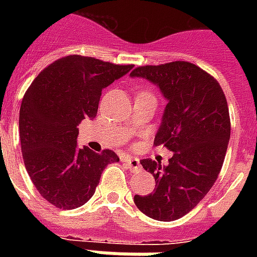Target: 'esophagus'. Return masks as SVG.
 <instances>
[{"instance_id":"1","label":"esophagus","mask_w":257,"mask_h":257,"mask_svg":"<svg viewBox=\"0 0 257 257\" xmlns=\"http://www.w3.org/2000/svg\"><path fill=\"white\" fill-rule=\"evenodd\" d=\"M123 162H125V164H126V167H128L129 169H132V171H139L140 168H142L140 161L138 160V158H131V157H126V158L123 160Z\"/></svg>"}]
</instances>
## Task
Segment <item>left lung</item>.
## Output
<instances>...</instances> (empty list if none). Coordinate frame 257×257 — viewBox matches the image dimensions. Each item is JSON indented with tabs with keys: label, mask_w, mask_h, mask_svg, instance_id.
Returning <instances> with one entry per match:
<instances>
[{
	"label": "left lung",
	"mask_w": 257,
	"mask_h": 257,
	"mask_svg": "<svg viewBox=\"0 0 257 257\" xmlns=\"http://www.w3.org/2000/svg\"><path fill=\"white\" fill-rule=\"evenodd\" d=\"M131 77L156 84L168 100L154 145L173 153L167 167L140 161L156 190L134 201L151 219L176 220L198 205L220 173L231 131L226 96L210 74L189 62L140 66Z\"/></svg>",
	"instance_id": "8db88e82"
}]
</instances>
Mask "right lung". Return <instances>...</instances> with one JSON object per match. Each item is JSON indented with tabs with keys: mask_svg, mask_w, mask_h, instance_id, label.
Returning a JSON list of instances; mask_svg holds the SVG:
<instances>
[{
	"mask_svg": "<svg viewBox=\"0 0 257 257\" xmlns=\"http://www.w3.org/2000/svg\"><path fill=\"white\" fill-rule=\"evenodd\" d=\"M132 67L70 55L44 68L26 90L19 114L26 169L42 198L59 209L88 202L103 169L119 161L111 150L78 149L77 125L96 117L101 89Z\"/></svg>",
	"mask_w": 257,
	"mask_h": 257,
	"instance_id": "right-lung-1",
	"label": "right lung"
}]
</instances>
